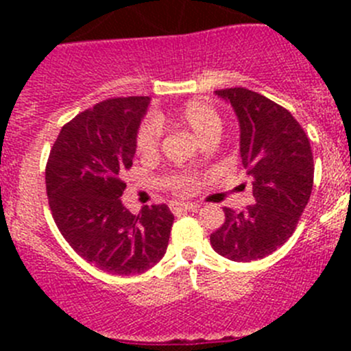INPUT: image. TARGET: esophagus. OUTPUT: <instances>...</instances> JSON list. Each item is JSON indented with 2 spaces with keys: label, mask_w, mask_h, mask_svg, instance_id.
I'll return each mask as SVG.
<instances>
[{
  "label": "esophagus",
  "mask_w": 351,
  "mask_h": 351,
  "mask_svg": "<svg viewBox=\"0 0 351 351\" xmlns=\"http://www.w3.org/2000/svg\"><path fill=\"white\" fill-rule=\"evenodd\" d=\"M173 212H197L200 208L198 204H173Z\"/></svg>",
  "instance_id": "obj_1"
}]
</instances>
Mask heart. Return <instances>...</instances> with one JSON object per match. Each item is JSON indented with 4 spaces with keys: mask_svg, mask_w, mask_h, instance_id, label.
<instances>
[{
    "mask_svg": "<svg viewBox=\"0 0 351 351\" xmlns=\"http://www.w3.org/2000/svg\"><path fill=\"white\" fill-rule=\"evenodd\" d=\"M161 122L162 117H147L143 120L139 130H137V151L143 156H151L158 153L159 143H161ZM175 122L178 125L189 129L197 139L202 143H208L217 139L222 129V119L219 112L212 107L208 101L192 100L185 105L176 115Z\"/></svg>",
    "mask_w": 351,
    "mask_h": 351,
    "instance_id": "b5f03b06",
    "label": "heart"
}]
</instances>
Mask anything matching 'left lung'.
I'll return each instance as SVG.
<instances>
[{
    "mask_svg": "<svg viewBox=\"0 0 351 351\" xmlns=\"http://www.w3.org/2000/svg\"><path fill=\"white\" fill-rule=\"evenodd\" d=\"M229 101L239 122V153L251 176L256 204L243 212L226 207V221L210 244L232 261L268 256L293 234L309 202L314 159L306 132L292 113L256 91H215Z\"/></svg>",
    "mask_w": 351,
    "mask_h": 351,
    "instance_id": "obj_1",
    "label": "left lung"
}]
</instances>
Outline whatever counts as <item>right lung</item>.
Returning <instances> with one entry per match:
<instances>
[{
  "mask_svg": "<svg viewBox=\"0 0 351 351\" xmlns=\"http://www.w3.org/2000/svg\"><path fill=\"white\" fill-rule=\"evenodd\" d=\"M149 101L112 98L77 113L61 129L45 166L49 207L61 234L83 260L113 275L153 268L175 221L165 204L134 215L120 200Z\"/></svg>",
  "mask_w": 351,
  "mask_h": 351,
  "instance_id": "obj_1",
  "label": "right lung"
}]
</instances>
